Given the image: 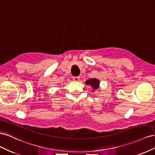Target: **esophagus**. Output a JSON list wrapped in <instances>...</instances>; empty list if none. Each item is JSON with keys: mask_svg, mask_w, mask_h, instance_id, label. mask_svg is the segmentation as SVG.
Returning <instances> with one entry per match:
<instances>
[{"mask_svg": "<svg viewBox=\"0 0 155 155\" xmlns=\"http://www.w3.org/2000/svg\"><path fill=\"white\" fill-rule=\"evenodd\" d=\"M73 80H74V81H79V80H80V77H79V76L74 77V78H73Z\"/></svg>", "mask_w": 155, "mask_h": 155, "instance_id": "obj_1", "label": "esophagus"}]
</instances>
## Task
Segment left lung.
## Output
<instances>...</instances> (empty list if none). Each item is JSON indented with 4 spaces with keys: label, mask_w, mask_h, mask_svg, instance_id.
<instances>
[{
    "label": "left lung",
    "mask_w": 155,
    "mask_h": 155,
    "mask_svg": "<svg viewBox=\"0 0 155 155\" xmlns=\"http://www.w3.org/2000/svg\"><path fill=\"white\" fill-rule=\"evenodd\" d=\"M85 83L87 85H90L92 88H94V90H97L99 88L100 85V81L98 79L96 78H91L90 79H88L87 81H85Z\"/></svg>",
    "instance_id": "left-lung-1"
}]
</instances>
